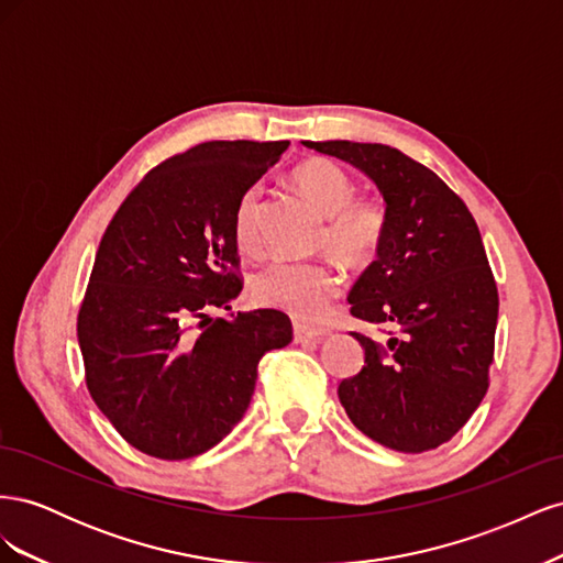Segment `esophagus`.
<instances>
[{
    "mask_svg": "<svg viewBox=\"0 0 563 563\" xmlns=\"http://www.w3.org/2000/svg\"><path fill=\"white\" fill-rule=\"evenodd\" d=\"M323 335V331L319 329H310L305 323H294V340L296 343H310V340H319Z\"/></svg>",
    "mask_w": 563,
    "mask_h": 563,
    "instance_id": "esophagus-1",
    "label": "esophagus"
}]
</instances>
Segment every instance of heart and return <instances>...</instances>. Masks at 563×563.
Masks as SVG:
<instances>
[{"label":"heart","instance_id":"1","mask_svg":"<svg viewBox=\"0 0 563 563\" xmlns=\"http://www.w3.org/2000/svg\"><path fill=\"white\" fill-rule=\"evenodd\" d=\"M300 192L327 216L321 244L338 261L366 265L376 258L387 234V209L380 199H356V187L343 166L331 159H308L294 168ZM261 185H251L234 207V240L244 251L261 244ZM340 291V277L327 261L265 263L253 277V294L267 305L291 312L302 321H317Z\"/></svg>","mask_w":563,"mask_h":563}]
</instances>
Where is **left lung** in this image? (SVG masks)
I'll return each instance as SVG.
<instances>
[{
	"instance_id": "1",
	"label": "left lung",
	"mask_w": 563,
	"mask_h": 563,
	"mask_svg": "<svg viewBox=\"0 0 563 563\" xmlns=\"http://www.w3.org/2000/svg\"><path fill=\"white\" fill-rule=\"evenodd\" d=\"M368 176L387 234L347 296L352 314L397 335L364 347V366L338 385L345 413L378 444L422 453L449 441L488 389L498 288L465 201L428 166L380 143L302 141Z\"/></svg>"
}]
</instances>
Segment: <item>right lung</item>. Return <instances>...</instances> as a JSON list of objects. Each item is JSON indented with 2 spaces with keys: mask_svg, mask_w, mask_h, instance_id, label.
Listing matches in <instances>:
<instances>
[{
  "mask_svg": "<svg viewBox=\"0 0 563 563\" xmlns=\"http://www.w3.org/2000/svg\"><path fill=\"white\" fill-rule=\"evenodd\" d=\"M288 141H209L133 187L100 240L77 338L96 406L133 449L162 460L207 453L251 404L258 362L294 340L279 310L232 321L234 207Z\"/></svg>",
  "mask_w": 563,
  "mask_h": 563,
  "instance_id": "add662e5",
  "label": "right lung"
}]
</instances>
